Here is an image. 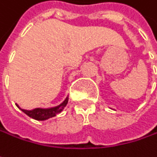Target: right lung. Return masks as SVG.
I'll return each instance as SVG.
<instances>
[{"label": "right lung", "instance_id": "1", "mask_svg": "<svg viewBox=\"0 0 157 157\" xmlns=\"http://www.w3.org/2000/svg\"><path fill=\"white\" fill-rule=\"evenodd\" d=\"M68 100H69V98L67 96L66 99L61 105H59L57 106H54V107H51V108H35L33 110H25L20 108L18 105H17V107L19 109L21 110L24 113H26L31 118L38 120V121H44V120H47L49 118L54 117L56 114L61 113L63 110L64 109V107L66 106V105L68 103Z\"/></svg>", "mask_w": 157, "mask_h": 157}]
</instances>
